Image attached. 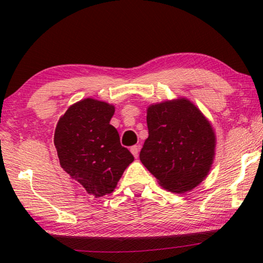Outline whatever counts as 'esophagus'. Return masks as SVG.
Listing matches in <instances>:
<instances>
[{
    "instance_id": "34e87169",
    "label": "esophagus",
    "mask_w": 263,
    "mask_h": 263,
    "mask_svg": "<svg viewBox=\"0 0 263 263\" xmlns=\"http://www.w3.org/2000/svg\"><path fill=\"white\" fill-rule=\"evenodd\" d=\"M130 152L133 153V156H134L135 158H138V156H139V146L130 147Z\"/></svg>"
}]
</instances>
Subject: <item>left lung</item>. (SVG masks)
<instances>
[{"instance_id": "1", "label": "left lung", "mask_w": 263, "mask_h": 263, "mask_svg": "<svg viewBox=\"0 0 263 263\" xmlns=\"http://www.w3.org/2000/svg\"><path fill=\"white\" fill-rule=\"evenodd\" d=\"M148 138L140 160L172 193L199 185L213 164L215 135L203 114L185 98L153 104L147 109Z\"/></svg>"}]
</instances>
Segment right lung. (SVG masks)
I'll use <instances>...</instances> for the list:
<instances>
[{
  "label": "right lung",
  "instance_id": "add662e5",
  "mask_svg": "<svg viewBox=\"0 0 263 263\" xmlns=\"http://www.w3.org/2000/svg\"><path fill=\"white\" fill-rule=\"evenodd\" d=\"M114 114L111 104L82 99L60 118L53 136L61 167L96 197L112 193L134 160L110 124Z\"/></svg>",
  "mask_w": 263,
  "mask_h": 263
}]
</instances>
